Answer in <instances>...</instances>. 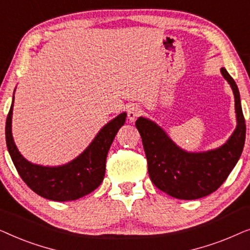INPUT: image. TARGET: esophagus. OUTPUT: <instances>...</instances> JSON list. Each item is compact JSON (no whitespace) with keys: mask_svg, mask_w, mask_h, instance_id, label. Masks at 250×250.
Instances as JSON below:
<instances>
[{"mask_svg":"<svg viewBox=\"0 0 250 250\" xmlns=\"http://www.w3.org/2000/svg\"><path fill=\"white\" fill-rule=\"evenodd\" d=\"M141 108L139 107V105L136 104H133L132 107H129L128 111H127V118L129 119V122H134L136 118L139 117L140 115H141Z\"/></svg>","mask_w":250,"mask_h":250,"instance_id":"34e87169","label":"esophagus"}]
</instances>
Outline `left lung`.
Wrapping results in <instances>:
<instances>
[{
  "instance_id": "obj_1",
  "label": "left lung",
  "mask_w": 250,
  "mask_h": 250,
  "mask_svg": "<svg viewBox=\"0 0 250 250\" xmlns=\"http://www.w3.org/2000/svg\"><path fill=\"white\" fill-rule=\"evenodd\" d=\"M221 73L233 91L237 127L220 148L188 152L177 146L155 122L139 117L135 123L142 138L150 179L170 197L193 200L213 193L228 179L244 150L246 123L240 93L227 69L221 68Z\"/></svg>"
}]
</instances>
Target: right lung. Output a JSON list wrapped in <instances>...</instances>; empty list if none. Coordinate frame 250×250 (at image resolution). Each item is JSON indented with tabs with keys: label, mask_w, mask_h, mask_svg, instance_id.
Masks as SVG:
<instances>
[{
	"label": "right lung",
	"mask_w": 250,
	"mask_h": 250,
	"mask_svg": "<svg viewBox=\"0 0 250 250\" xmlns=\"http://www.w3.org/2000/svg\"><path fill=\"white\" fill-rule=\"evenodd\" d=\"M13 101L5 123V141L17 172L39 196L54 201H70L91 193L100 186L105 173V159L126 112L118 115L100 129L91 145L77 158L62 166L47 167L29 163L17 149L12 138Z\"/></svg>",
	"instance_id": "1"
}]
</instances>
